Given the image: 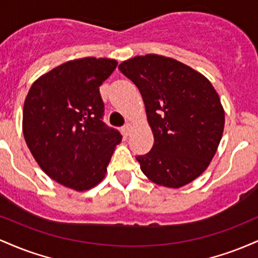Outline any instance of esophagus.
Wrapping results in <instances>:
<instances>
[{"label": "esophagus", "mask_w": 258, "mask_h": 258, "mask_svg": "<svg viewBox=\"0 0 258 258\" xmlns=\"http://www.w3.org/2000/svg\"><path fill=\"white\" fill-rule=\"evenodd\" d=\"M131 128H132L131 123H126V125L122 127V133H123V136H128L130 133H131Z\"/></svg>", "instance_id": "obj_1"}]
</instances>
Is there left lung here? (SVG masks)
Here are the masks:
<instances>
[{
    "mask_svg": "<svg viewBox=\"0 0 258 258\" xmlns=\"http://www.w3.org/2000/svg\"><path fill=\"white\" fill-rule=\"evenodd\" d=\"M138 87L154 146L137 156L152 182L168 188L193 182L211 162L224 128L218 93L203 74L173 58L138 55L119 65Z\"/></svg>",
    "mask_w": 258,
    "mask_h": 258,
    "instance_id": "obj_1",
    "label": "left lung"
}]
</instances>
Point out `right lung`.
<instances>
[{
  "instance_id": "right-lung-1",
  "label": "right lung",
  "mask_w": 258,
  "mask_h": 258,
  "mask_svg": "<svg viewBox=\"0 0 258 258\" xmlns=\"http://www.w3.org/2000/svg\"><path fill=\"white\" fill-rule=\"evenodd\" d=\"M116 65L94 57L67 61L40 76L25 98L23 133L32 156L49 178L76 191L102 182L122 138L102 121L99 93Z\"/></svg>"
}]
</instances>
